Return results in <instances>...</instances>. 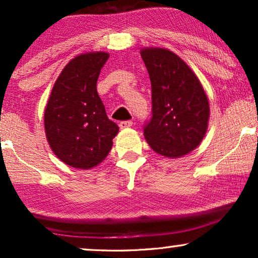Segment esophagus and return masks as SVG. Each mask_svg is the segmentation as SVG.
<instances>
[{"label": "esophagus", "instance_id": "obj_1", "mask_svg": "<svg viewBox=\"0 0 258 258\" xmlns=\"http://www.w3.org/2000/svg\"><path fill=\"white\" fill-rule=\"evenodd\" d=\"M118 125L121 129H126V128H130V126L133 125V122L132 121H122V122H119Z\"/></svg>", "mask_w": 258, "mask_h": 258}]
</instances>
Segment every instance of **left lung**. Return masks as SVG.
Instances as JSON below:
<instances>
[{"mask_svg": "<svg viewBox=\"0 0 258 258\" xmlns=\"http://www.w3.org/2000/svg\"><path fill=\"white\" fill-rule=\"evenodd\" d=\"M151 82L153 116L144 137L155 153L179 158L196 149L206 136L209 101L199 77L165 48L141 49Z\"/></svg>", "mask_w": 258, "mask_h": 258, "instance_id": "left-lung-1", "label": "left lung"}]
</instances>
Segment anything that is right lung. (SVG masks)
<instances>
[{
	"label": "right lung",
	"mask_w": 258,
	"mask_h": 258,
	"mask_svg": "<svg viewBox=\"0 0 258 258\" xmlns=\"http://www.w3.org/2000/svg\"><path fill=\"white\" fill-rule=\"evenodd\" d=\"M109 54L90 51L69 61L52 87L44 110L45 137L63 163L91 169L110 153L118 125L105 114L96 83Z\"/></svg>",
	"instance_id": "1"
}]
</instances>
